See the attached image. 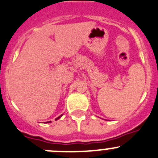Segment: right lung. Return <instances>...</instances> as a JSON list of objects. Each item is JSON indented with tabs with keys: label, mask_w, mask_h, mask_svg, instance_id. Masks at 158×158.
Returning <instances> with one entry per match:
<instances>
[{
	"label": "right lung",
	"mask_w": 158,
	"mask_h": 158,
	"mask_svg": "<svg viewBox=\"0 0 158 158\" xmlns=\"http://www.w3.org/2000/svg\"><path fill=\"white\" fill-rule=\"evenodd\" d=\"M61 116H62V115H60V116H59V117H57V118H56V120H57V119H59V118H60V117H61ZM49 122H51V121H49Z\"/></svg>",
	"instance_id": "1"
}]
</instances>
